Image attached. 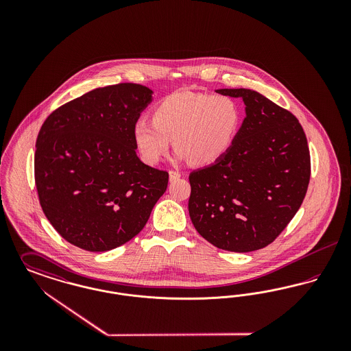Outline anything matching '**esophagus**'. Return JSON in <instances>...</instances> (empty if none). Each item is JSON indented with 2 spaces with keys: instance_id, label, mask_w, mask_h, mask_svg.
<instances>
[{
  "instance_id": "esophagus-1",
  "label": "esophagus",
  "mask_w": 351,
  "mask_h": 351,
  "mask_svg": "<svg viewBox=\"0 0 351 351\" xmlns=\"http://www.w3.org/2000/svg\"><path fill=\"white\" fill-rule=\"evenodd\" d=\"M168 173H169V180H171V182L178 180V179H180V176H182V173H180V172H178V171H172V169H171Z\"/></svg>"
}]
</instances>
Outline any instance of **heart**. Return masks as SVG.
Listing matches in <instances>:
<instances>
[{"label":"heart","instance_id":"1","mask_svg":"<svg viewBox=\"0 0 351 351\" xmlns=\"http://www.w3.org/2000/svg\"><path fill=\"white\" fill-rule=\"evenodd\" d=\"M239 109L228 96L179 90L160 101L152 119L134 123V142L147 165H156L175 141L176 158L195 166L217 162L233 145Z\"/></svg>","mask_w":351,"mask_h":351}]
</instances>
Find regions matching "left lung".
<instances>
[{
    "instance_id": "obj_1",
    "label": "left lung",
    "mask_w": 351,
    "mask_h": 351,
    "mask_svg": "<svg viewBox=\"0 0 351 351\" xmlns=\"http://www.w3.org/2000/svg\"><path fill=\"white\" fill-rule=\"evenodd\" d=\"M239 97L246 117L232 147L189 175V217L222 250L266 247L299 210L311 178L306 136L298 118L252 89H217Z\"/></svg>"
}]
</instances>
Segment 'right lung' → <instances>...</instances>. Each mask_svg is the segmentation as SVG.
I'll list each match as a JSON object with an SVG mask.
<instances>
[{"label":"right lung","mask_w":351,"mask_h":351,"mask_svg":"<svg viewBox=\"0 0 351 351\" xmlns=\"http://www.w3.org/2000/svg\"><path fill=\"white\" fill-rule=\"evenodd\" d=\"M152 90L93 89L52 112L36 138L35 184L55 230L86 251L112 250L139 233L166 192L168 172L136 156L133 128Z\"/></svg>","instance_id":"1"}]
</instances>
